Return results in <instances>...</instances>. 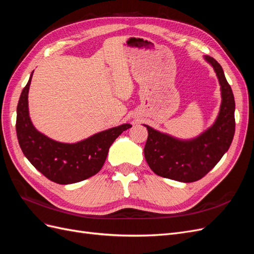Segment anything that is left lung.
I'll list each match as a JSON object with an SVG mask.
<instances>
[{"instance_id":"8db88e82","label":"left lung","mask_w":254,"mask_h":254,"mask_svg":"<svg viewBox=\"0 0 254 254\" xmlns=\"http://www.w3.org/2000/svg\"><path fill=\"white\" fill-rule=\"evenodd\" d=\"M210 64L220 84L221 104L214 124L194 139L181 140L160 132L148 125L144 156L151 171L158 176L180 182L201 179L228 151L235 132V102L224 70L216 60L203 57Z\"/></svg>"}]
</instances>
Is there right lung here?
Returning <instances> with one entry per match:
<instances>
[{
  "label": "right lung",
  "mask_w": 254,
  "mask_h": 254,
  "mask_svg": "<svg viewBox=\"0 0 254 254\" xmlns=\"http://www.w3.org/2000/svg\"><path fill=\"white\" fill-rule=\"evenodd\" d=\"M33 73L17 107L16 129L23 153L37 171L58 184H72L94 176L103 167L112 143L131 125L123 124L107 129L77 143L50 139L38 131L29 118L28 91Z\"/></svg>",
  "instance_id": "obj_1"
}]
</instances>
